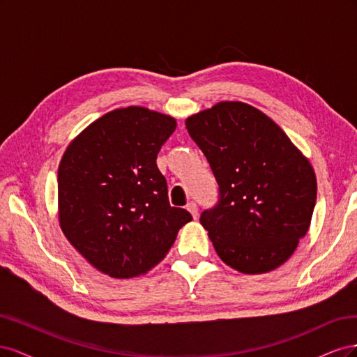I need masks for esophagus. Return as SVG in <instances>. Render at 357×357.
Masks as SVG:
<instances>
[{
  "mask_svg": "<svg viewBox=\"0 0 357 357\" xmlns=\"http://www.w3.org/2000/svg\"><path fill=\"white\" fill-rule=\"evenodd\" d=\"M186 208H188V211L192 214V218L193 219H197L198 218V205L195 204V202H189L188 205H186Z\"/></svg>",
  "mask_w": 357,
  "mask_h": 357,
  "instance_id": "obj_1",
  "label": "esophagus"
}]
</instances>
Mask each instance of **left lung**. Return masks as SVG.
I'll return each instance as SVG.
<instances>
[{
  "instance_id": "8db88e82",
  "label": "left lung",
  "mask_w": 357,
  "mask_h": 357,
  "mask_svg": "<svg viewBox=\"0 0 357 357\" xmlns=\"http://www.w3.org/2000/svg\"><path fill=\"white\" fill-rule=\"evenodd\" d=\"M190 138L219 185L199 222L222 261L244 274L273 271L304 238L317 181L275 122L244 102H219L188 117Z\"/></svg>"
}]
</instances>
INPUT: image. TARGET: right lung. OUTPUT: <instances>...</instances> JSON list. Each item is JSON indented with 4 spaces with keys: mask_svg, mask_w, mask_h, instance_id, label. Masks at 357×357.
I'll return each instance as SVG.
<instances>
[{
    "mask_svg": "<svg viewBox=\"0 0 357 357\" xmlns=\"http://www.w3.org/2000/svg\"><path fill=\"white\" fill-rule=\"evenodd\" d=\"M169 116L143 107L107 113L67 147L58 169L59 223L98 271L129 278L165 257L192 220L171 207L156 158L176 131Z\"/></svg>",
    "mask_w": 357,
    "mask_h": 357,
    "instance_id": "add662e5",
    "label": "right lung"
}]
</instances>
